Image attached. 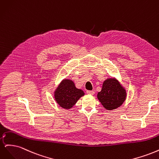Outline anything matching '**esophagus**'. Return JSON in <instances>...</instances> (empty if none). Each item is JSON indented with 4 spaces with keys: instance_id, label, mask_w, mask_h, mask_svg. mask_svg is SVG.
Wrapping results in <instances>:
<instances>
[{
    "instance_id": "obj_1",
    "label": "esophagus",
    "mask_w": 159,
    "mask_h": 159,
    "mask_svg": "<svg viewBox=\"0 0 159 159\" xmlns=\"http://www.w3.org/2000/svg\"><path fill=\"white\" fill-rule=\"evenodd\" d=\"M86 93H87L88 94H89V95H93L95 93V91H86Z\"/></svg>"
}]
</instances>
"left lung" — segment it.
<instances>
[{
    "label": "left lung",
    "instance_id": "8db88e82",
    "mask_svg": "<svg viewBox=\"0 0 159 159\" xmlns=\"http://www.w3.org/2000/svg\"><path fill=\"white\" fill-rule=\"evenodd\" d=\"M126 97V90L115 78L105 80L102 91L98 93L99 101L107 110L115 109L121 106Z\"/></svg>",
    "mask_w": 159,
    "mask_h": 159
}]
</instances>
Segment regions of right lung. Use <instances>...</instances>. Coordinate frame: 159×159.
Wrapping results in <instances>:
<instances>
[{"instance_id": "1", "label": "right lung", "mask_w": 159, "mask_h": 159, "mask_svg": "<svg viewBox=\"0 0 159 159\" xmlns=\"http://www.w3.org/2000/svg\"><path fill=\"white\" fill-rule=\"evenodd\" d=\"M83 95L84 91L76 88L74 81L68 79L62 81L54 92V98L57 103L66 109L73 107Z\"/></svg>"}]
</instances>
